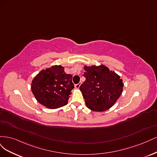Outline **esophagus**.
<instances>
[{
    "instance_id": "obj_1",
    "label": "esophagus",
    "mask_w": 157,
    "mask_h": 157,
    "mask_svg": "<svg viewBox=\"0 0 157 157\" xmlns=\"http://www.w3.org/2000/svg\"><path fill=\"white\" fill-rule=\"evenodd\" d=\"M79 87H80V84H79V83H78V84L75 85V88L77 89H78L79 88Z\"/></svg>"
}]
</instances>
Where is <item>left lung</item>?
I'll return each instance as SVG.
<instances>
[{
    "label": "left lung",
    "instance_id": "obj_1",
    "mask_svg": "<svg viewBox=\"0 0 157 157\" xmlns=\"http://www.w3.org/2000/svg\"><path fill=\"white\" fill-rule=\"evenodd\" d=\"M86 80L80 86L87 107L102 112L111 108L123 93V79L104 64L84 66Z\"/></svg>",
    "mask_w": 157,
    "mask_h": 157
}]
</instances>
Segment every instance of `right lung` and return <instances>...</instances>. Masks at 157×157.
Instances as JSON below:
<instances>
[{
	"label": "right lung",
	"instance_id": "right-lung-1",
	"mask_svg": "<svg viewBox=\"0 0 157 157\" xmlns=\"http://www.w3.org/2000/svg\"><path fill=\"white\" fill-rule=\"evenodd\" d=\"M74 88L72 75L67 74L64 67L55 65L40 71L34 78L31 90L38 102L49 109L67 105Z\"/></svg>",
	"mask_w": 157,
	"mask_h": 157
}]
</instances>
